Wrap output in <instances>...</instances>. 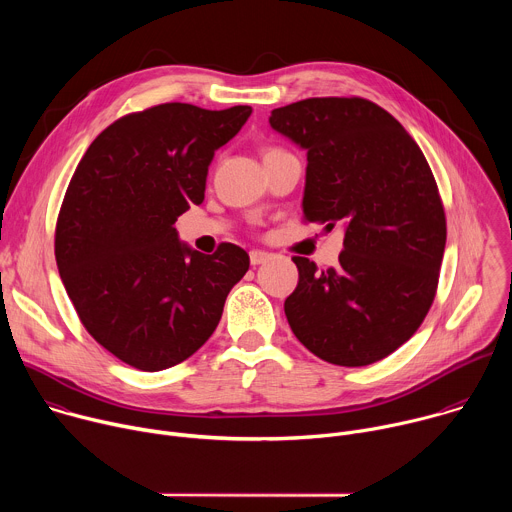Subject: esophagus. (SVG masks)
Returning <instances> with one entry per match:
<instances>
[{"mask_svg":"<svg viewBox=\"0 0 512 512\" xmlns=\"http://www.w3.org/2000/svg\"><path fill=\"white\" fill-rule=\"evenodd\" d=\"M249 259H251V265H263V263H267L271 259V253H267V251H251Z\"/></svg>","mask_w":512,"mask_h":512,"instance_id":"obj_1","label":"esophagus"}]
</instances>
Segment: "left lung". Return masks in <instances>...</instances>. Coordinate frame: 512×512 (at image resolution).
Returning <instances> with one entry per match:
<instances>
[{"label": "left lung", "mask_w": 512, "mask_h": 512, "mask_svg": "<svg viewBox=\"0 0 512 512\" xmlns=\"http://www.w3.org/2000/svg\"><path fill=\"white\" fill-rule=\"evenodd\" d=\"M269 123L308 152L306 221L344 227L336 267L291 257L287 322L322 360L367 367L417 332L435 298L446 212L431 168L403 125L360 97L304 99Z\"/></svg>", "instance_id": "8db88e82"}]
</instances>
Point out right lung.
<instances>
[{
    "label": "right lung",
    "mask_w": 512,
    "mask_h": 512,
    "mask_svg": "<svg viewBox=\"0 0 512 512\" xmlns=\"http://www.w3.org/2000/svg\"><path fill=\"white\" fill-rule=\"evenodd\" d=\"M164 103L129 113L89 145L66 188L54 255L87 332L133 369L156 373L214 332L249 255L180 243L174 223L204 200L208 166L251 115Z\"/></svg>",
    "instance_id": "add662e5"
}]
</instances>
